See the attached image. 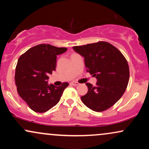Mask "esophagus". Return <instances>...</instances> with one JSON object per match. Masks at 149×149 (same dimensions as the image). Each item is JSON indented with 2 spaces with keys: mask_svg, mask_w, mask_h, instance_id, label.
<instances>
[{
  "mask_svg": "<svg viewBox=\"0 0 149 149\" xmlns=\"http://www.w3.org/2000/svg\"><path fill=\"white\" fill-rule=\"evenodd\" d=\"M71 85H75V86H77V85H79V83H78V82L73 81V82H71Z\"/></svg>",
  "mask_w": 149,
  "mask_h": 149,
  "instance_id": "1",
  "label": "esophagus"
}]
</instances>
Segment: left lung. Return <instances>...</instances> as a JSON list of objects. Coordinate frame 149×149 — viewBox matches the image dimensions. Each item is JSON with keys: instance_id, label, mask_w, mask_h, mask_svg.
Wrapping results in <instances>:
<instances>
[{"instance_id": "8db88e82", "label": "left lung", "mask_w": 149, "mask_h": 149, "mask_svg": "<svg viewBox=\"0 0 149 149\" xmlns=\"http://www.w3.org/2000/svg\"><path fill=\"white\" fill-rule=\"evenodd\" d=\"M73 48L85 58L87 71L97 79L96 86L86 83L88 92L80 97L82 102L97 112L111 107L123 96L129 82V66L123 54L104 41Z\"/></svg>"}]
</instances>
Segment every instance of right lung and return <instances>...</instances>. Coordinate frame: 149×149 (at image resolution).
Wrapping results in <instances>:
<instances>
[{"instance_id": "obj_1", "label": "right lung", "mask_w": 149, "mask_h": 149, "mask_svg": "<svg viewBox=\"0 0 149 149\" xmlns=\"http://www.w3.org/2000/svg\"><path fill=\"white\" fill-rule=\"evenodd\" d=\"M67 50L49 44H40L29 49L19 58L15 69V84L21 98L31 110L37 113L47 111L60 100L64 89L47 84L49 75L56 69L57 55Z\"/></svg>"}]
</instances>
